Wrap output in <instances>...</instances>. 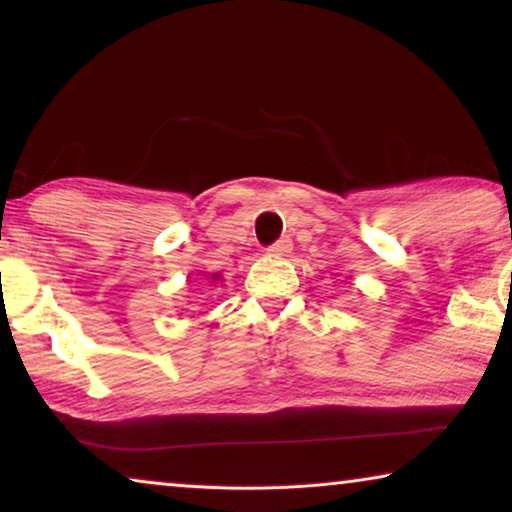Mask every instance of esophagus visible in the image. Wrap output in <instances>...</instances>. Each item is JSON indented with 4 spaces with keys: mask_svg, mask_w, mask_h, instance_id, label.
Masks as SVG:
<instances>
[{
    "mask_svg": "<svg viewBox=\"0 0 512 512\" xmlns=\"http://www.w3.org/2000/svg\"><path fill=\"white\" fill-rule=\"evenodd\" d=\"M291 249H293L291 237H279V240L272 244L268 251H272V254H275V256H289Z\"/></svg>",
    "mask_w": 512,
    "mask_h": 512,
    "instance_id": "obj_1",
    "label": "esophagus"
}]
</instances>
